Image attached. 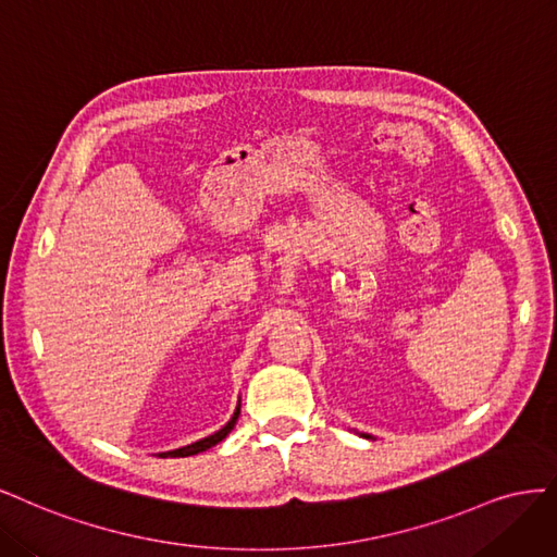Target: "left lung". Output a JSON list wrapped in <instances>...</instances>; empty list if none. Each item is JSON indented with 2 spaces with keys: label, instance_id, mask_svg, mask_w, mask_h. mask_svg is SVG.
<instances>
[{
  "label": "left lung",
  "instance_id": "8db88e82",
  "mask_svg": "<svg viewBox=\"0 0 557 557\" xmlns=\"http://www.w3.org/2000/svg\"><path fill=\"white\" fill-rule=\"evenodd\" d=\"M358 435H361V437H366V440H374L372 435H368V433H358Z\"/></svg>",
  "mask_w": 557,
  "mask_h": 557
}]
</instances>
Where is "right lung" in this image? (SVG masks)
<instances>
[{"mask_svg": "<svg viewBox=\"0 0 557 557\" xmlns=\"http://www.w3.org/2000/svg\"><path fill=\"white\" fill-rule=\"evenodd\" d=\"M238 417H240V400H238L236 411H233V417L228 419V423H226L224 428H220L218 433H212V435H208V437H203V440H199V442H194V444H187V446H181V448H173V451L159 454V458H185V456H196V454H201V451H208V448H212L214 444H220V442L231 433L233 425H236V421H238Z\"/></svg>", "mask_w": 557, "mask_h": 557, "instance_id": "right-lung-1", "label": "right lung"}]
</instances>
